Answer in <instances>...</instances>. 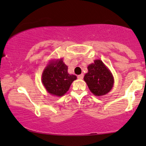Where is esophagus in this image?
<instances>
[{"instance_id":"obj_1","label":"esophagus","mask_w":146,"mask_h":146,"mask_svg":"<svg viewBox=\"0 0 146 146\" xmlns=\"http://www.w3.org/2000/svg\"><path fill=\"white\" fill-rule=\"evenodd\" d=\"M83 77H84V74H81L78 75V79H82V78H83Z\"/></svg>"}]
</instances>
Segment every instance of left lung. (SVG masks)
Returning a JSON list of instances; mask_svg holds the SVG:
<instances>
[{
  "mask_svg": "<svg viewBox=\"0 0 146 146\" xmlns=\"http://www.w3.org/2000/svg\"><path fill=\"white\" fill-rule=\"evenodd\" d=\"M88 73L84 77L90 91L97 96L107 94L114 84V78L110 70L98 59L88 66Z\"/></svg>",
  "mask_w": 146,
  "mask_h": 146,
  "instance_id": "left-lung-1",
  "label": "left lung"
}]
</instances>
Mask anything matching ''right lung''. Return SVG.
Segmentation results:
<instances>
[{
    "instance_id": "add662e5",
    "label": "right lung",
    "mask_w": 146,
    "mask_h": 146,
    "mask_svg": "<svg viewBox=\"0 0 146 146\" xmlns=\"http://www.w3.org/2000/svg\"><path fill=\"white\" fill-rule=\"evenodd\" d=\"M76 76L69 74L68 66L62 59L50 62L42 76V82L48 93L56 96H62L69 90Z\"/></svg>"
}]
</instances>
